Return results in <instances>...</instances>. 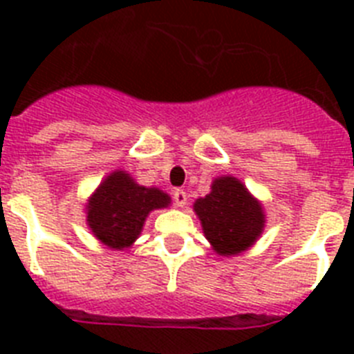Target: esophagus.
Listing matches in <instances>:
<instances>
[{
	"instance_id": "esophagus-1",
	"label": "esophagus",
	"mask_w": 354,
	"mask_h": 354,
	"mask_svg": "<svg viewBox=\"0 0 354 354\" xmlns=\"http://www.w3.org/2000/svg\"><path fill=\"white\" fill-rule=\"evenodd\" d=\"M174 202L177 207H184L187 204V193L184 189H175L174 192Z\"/></svg>"
}]
</instances>
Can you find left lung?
Here are the masks:
<instances>
[{"label": "left lung", "instance_id": "obj_1", "mask_svg": "<svg viewBox=\"0 0 354 354\" xmlns=\"http://www.w3.org/2000/svg\"><path fill=\"white\" fill-rule=\"evenodd\" d=\"M205 237L220 255H236L253 245L264 228V212L243 184L220 177L212 192L195 202Z\"/></svg>", "mask_w": 354, "mask_h": 354}]
</instances>
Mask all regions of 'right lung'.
I'll use <instances>...</instances> for the list:
<instances>
[{
    "label": "right lung",
    "mask_w": 354,
    "mask_h": 354,
    "mask_svg": "<svg viewBox=\"0 0 354 354\" xmlns=\"http://www.w3.org/2000/svg\"><path fill=\"white\" fill-rule=\"evenodd\" d=\"M170 196L156 187L138 186L126 171H113L88 204V225L109 248H127L140 236L147 214L167 207Z\"/></svg>",
    "instance_id": "add662e5"
}]
</instances>
